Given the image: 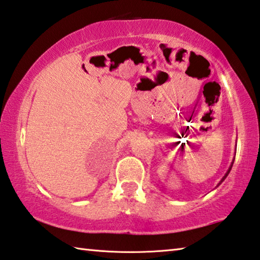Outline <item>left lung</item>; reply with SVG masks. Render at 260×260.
Returning a JSON list of instances; mask_svg holds the SVG:
<instances>
[{
  "label": "left lung",
  "instance_id": "1",
  "mask_svg": "<svg viewBox=\"0 0 260 260\" xmlns=\"http://www.w3.org/2000/svg\"><path fill=\"white\" fill-rule=\"evenodd\" d=\"M233 162H234V161H233ZM232 166H233V165H231V167H230V170H228V171H227V173L225 174V177H223V178L221 179V181H220V183H221V182L223 181V180H225V179H226V177H227V175H228V173H230V172H231V170H232ZM220 183H219V184H220Z\"/></svg>",
  "mask_w": 260,
  "mask_h": 260
}]
</instances>
